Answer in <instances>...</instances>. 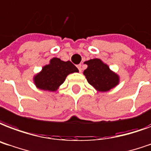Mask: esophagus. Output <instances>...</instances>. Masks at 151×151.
<instances>
[{"instance_id":"esophagus-1","label":"esophagus","mask_w":151,"mask_h":151,"mask_svg":"<svg viewBox=\"0 0 151 151\" xmlns=\"http://www.w3.org/2000/svg\"><path fill=\"white\" fill-rule=\"evenodd\" d=\"M81 66H82V65H81V64H79V65H77V67H78V70H79V71H81V70H82V68H81Z\"/></svg>"}]
</instances>
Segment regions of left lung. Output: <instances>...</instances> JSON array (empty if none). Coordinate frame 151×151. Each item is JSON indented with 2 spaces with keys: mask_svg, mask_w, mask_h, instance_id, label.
<instances>
[{
  "mask_svg": "<svg viewBox=\"0 0 151 151\" xmlns=\"http://www.w3.org/2000/svg\"><path fill=\"white\" fill-rule=\"evenodd\" d=\"M88 68L84 71L88 82L97 90L106 92L119 83V77L111 72L106 64L98 58L86 62Z\"/></svg>",
  "mask_w": 151,
  "mask_h": 151,
  "instance_id": "obj_1",
  "label": "left lung"
}]
</instances>
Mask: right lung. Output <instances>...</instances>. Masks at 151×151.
Segmentation results:
<instances>
[{
	"mask_svg": "<svg viewBox=\"0 0 151 151\" xmlns=\"http://www.w3.org/2000/svg\"><path fill=\"white\" fill-rule=\"evenodd\" d=\"M78 72V68L70 61L63 62L58 58L50 60L42 70L35 77V83L38 88L43 90L55 91L64 82L68 74Z\"/></svg>",
	"mask_w": 151,
	"mask_h": 151,
	"instance_id": "add662e5",
	"label": "right lung"
}]
</instances>
